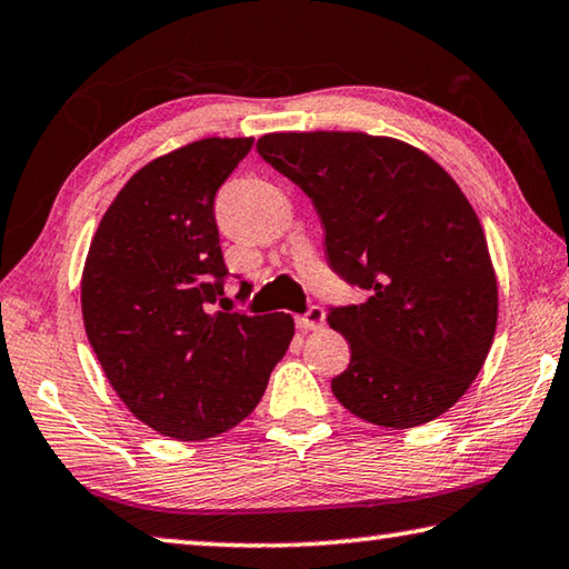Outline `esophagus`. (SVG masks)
<instances>
[{
  "instance_id": "34e87169",
  "label": "esophagus",
  "mask_w": 569,
  "mask_h": 569,
  "mask_svg": "<svg viewBox=\"0 0 569 569\" xmlns=\"http://www.w3.org/2000/svg\"><path fill=\"white\" fill-rule=\"evenodd\" d=\"M323 321H326V313H323L321 306H308L306 313L296 316V326H298V329H301V331L321 329Z\"/></svg>"
}]
</instances>
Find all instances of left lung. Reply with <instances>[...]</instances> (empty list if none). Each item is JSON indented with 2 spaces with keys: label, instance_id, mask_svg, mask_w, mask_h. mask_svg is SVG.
I'll return each instance as SVG.
<instances>
[{
  "label": "left lung",
  "instance_id": "8db88e82",
  "mask_svg": "<svg viewBox=\"0 0 569 569\" xmlns=\"http://www.w3.org/2000/svg\"><path fill=\"white\" fill-rule=\"evenodd\" d=\"M258 152L313 200L333 273L369 293L329 308L351 346L333 397L397 429L455 407L497 329L492 258L465 192L421 150L363 132H273Z\"/></svg>",
  "mask_w": 569,
  "mask_h": 569
}]
</instances>
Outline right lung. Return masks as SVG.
<instances>
[{"mask_svg": "<svg viewBox=\"0 0 569 569\" xmlns=\"http://www.w3.org/2000/svg\"><path fill=\"white\" fill-rule=\"evenodd\" d=\"M250 148L253 138H206L148 162L84 261L82 319L104 377L134 417L180 441L243 421L293 339L288 313L216 311L230 276L216 196Z\"/></svg>", "mask_w": 569, "mask_h": 569, "instance_id": "obj_1", "label": "right lung"}]
</instances>
